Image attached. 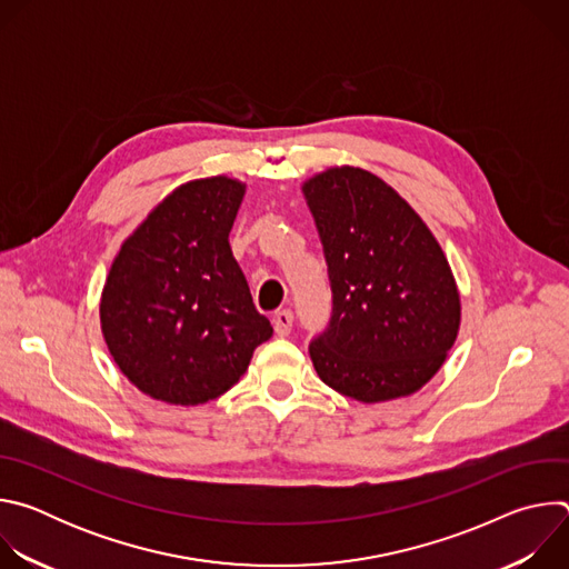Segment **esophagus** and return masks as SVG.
<instances>
[{
	"mask_svg": "<svg viewBox=\"0 0 569 569\" xmlns=\"http://www.w3.org/2000/svg\"><path fill=\"white\" fill-rule=\"evenodd\" d=\"M292 321H295V315H292L290 310H281V312H277V315H274V319H272V323H274V333H277L279 338L290 336V331H292Z\"/></svg>",
	"mask_w": 569,
	"mask_h": 569,
	"instance_id": "34e87169",
	"label": "esophagus"
}]
</instances>
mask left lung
Wrapping results in <instances>:
<instances>
[{
  "label": "left lung",
  "mask_w": 569,
  "mask_h": 569,
  "mask_svg": "<svg viewBox=\"0 0 569 569\" xmlns=\"http://www.w3.org/2000/svg\"><path fill=\"white\" fill-rule=\"evenodd\" d=\"M329 266L333 315L308 351L317 376L360 402L410 396L459 331L452 270L421 216L356 167L303 184Z\"/></svg>",
  "instance_id": "obj_1"
}]
</instances>
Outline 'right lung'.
Masks as SVG:
<instances>
[{"label": "right lung", "mask_w": 569, "mask_h": 569, "mask_svg": "<svg viewBox=\"0 0 569 569\" xmlns=\"http://www.w3.org/2000/svg\"><path fill=\"white\" fill-rule=\"evenodd\" d=\"M246 184L218 176L178 187L123 242L103 288L101 329L123 376L171 405L231 389L272 338L229 231Z\"/></svg>", "instance_id": "obj_1"}]
</instances>
